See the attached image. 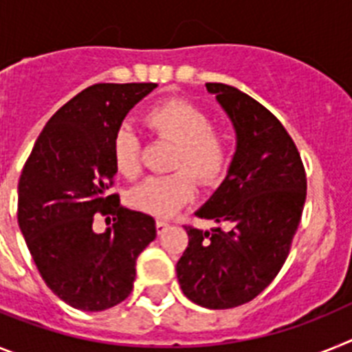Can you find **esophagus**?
<instances>
[{"instance_id": "obj_1", "label": "esophagus", "mask_w": 352, "mask_h": 352, "mask_svg": "<svg viewBox=\"0 0 352 352\" xmlns=\"http://www.w3.org/2000/svg\"><path fill=\"white\" fill-rule=\"evenodd\" d=\"M168 227H170V223H168V221H163V219H159V221H155V228H157V235L163 234V232L166 230Z\"/></svg>"}]
</instances>
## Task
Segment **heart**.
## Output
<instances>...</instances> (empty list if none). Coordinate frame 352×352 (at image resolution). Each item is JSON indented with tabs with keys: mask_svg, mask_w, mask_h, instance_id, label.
Masks as SVG:
<instances>
[{
	"mask_svg": "<svg viewBox=\"0 0 352 352\" xmlns=\"http://www.w3.org/2000/svg\"><path fill=\"white\" fill-rule=\"evenodd\" d=\"M145 120L159 136L179 143L173 168L180 172L143 180L129 191V204L155 218H172L197 195L189 171L207 186L216 184L225 177L232 155L230 138L214 129L212 117L206 109L184 99L157 104L148 109ZM111 155L120 175H138L140 140L129 125H122L113 136Z\"/></svg>",
	"mask_w": 352,
	"mask_h": 352,
	"instance_id": "obj_1",
	"label": "heart"
}]
</instances>
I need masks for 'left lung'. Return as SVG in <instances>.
<instances>
[{
    "label": "left lung",
    "instance_id": "obj_1",
    "mask_svg": "<svg viewBox=\"0 0 352 352\" xmlns=\"http://www.w3.org/2000/svg\"><path fill=\"white\" fill-rule=\"evenodd\" d=\"M206 88L230 118L237 145L225 180L195 212L218 227H186L189 244L177 278L193 303L223 310L252 301L282 269L303 212L307 177L273 113L230 85Z\"/></svg>",
    "mask_w": 352,
    "mask_h": 352
}]
</instances>
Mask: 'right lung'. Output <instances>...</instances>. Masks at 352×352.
I'll use <instances>...</instances> for the list:
<instances>
[{
	"label": "right lung",
	"instance_id": "obj_1",
	"mask_svg": "<svg viewBox=\"0 0 352 352\" xmlns=\"http://www.w3.org/2000/svg\"><path fill=\"white\" fill-rule=\"evenodd\" d=\"M155 83L88 87L49 118L17 186V219L45 285L72 308L102 311L133 290L136 258L155 239L148 214L108 195L113 136ZM96 212L113 215L102 234Z\"/></svg>",
	"mask_w": 352,
	"mask_h": 352
}]
</instances>
